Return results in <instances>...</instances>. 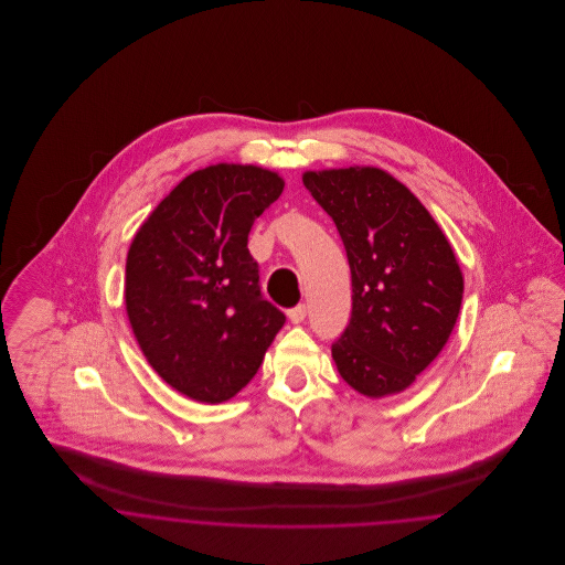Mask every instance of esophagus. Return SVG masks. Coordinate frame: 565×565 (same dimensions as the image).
Here are the masks:
<instances>
[{"instance_id":"1","label":"esophagus","mask_w":565,"mask_h":565,"mask_svg":"<svg viewBox=\"0 0 565 565\" xmlns=\"http://www.w3.org/2000/svg\"><path fill=\"white\" fill-rule=\"evenodd\" d=\"M287 316H289V322L291 323L305 322V318H307V307H305V305H298V307L289 309Z\"/></svg>"}]
</instances>
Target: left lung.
I'll list each match as a JSON object with an SVG mask.
<instances>
[{
	"label": "left lung",
	"mask_w": 565,
	"mask_h": 565,
	"mask_svg": "<svg viewBox=\"0 0 565 565\" xmlns=\"http://www.w3.org/2000/svg\"><path fill=\"white\" fill-rule=\"evenodd\" d=\"M302 182L332 217L352 274V318L332 343L334 365L367 398L401 394L437 359L459 318L455 249L385 169L305 171Z\"/></svg>",
	"instance_id": "obj_1"
}]
</instances>
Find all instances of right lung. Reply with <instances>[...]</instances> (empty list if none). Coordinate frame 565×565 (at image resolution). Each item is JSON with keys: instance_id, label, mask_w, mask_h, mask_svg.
Returning a JSON list of instances; mask_svg holds the SVG:
<instances>
[{"instance_id": "1", "label": "right lung", "mask_w": 565, "mask_h": 565, "mask_svg": "<svg viewBox=\"0 0 565 565\" xmlns=\"http://www.w3.org/2000/svg\"><path fill=\"white\" fill-rule=\"evenodd\" d=\"M282 189L265 167L209 164L180 180L130 243L124 298L135 339L191 401L237 396L285 323L263 300L247 249L254 220Z\"/></svg>"}]
</instances>
